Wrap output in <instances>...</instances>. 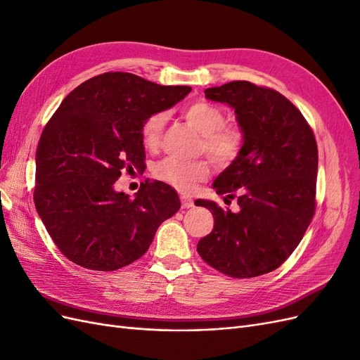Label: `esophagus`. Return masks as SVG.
Returning a JSON list of instances; mask_svg holds the SVG:
<instances>
[{
    "label": "esophagus",
    "mask_w": 360,
    "mask_h": 360,
    "mask_svg": "<svg viewBox=\"0 0 360 360\" xmlns=\"http://www.w3.org/2000/svg\"><path fill=\"white\" fill-rule=\"evenodd\" d=\"M181 207H183V209H192L193 201L188 197H181Z\"/></svg>",
    "instance_id": "esophagus-1"
}]
</instances>
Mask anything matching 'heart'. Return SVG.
I'll list each match as a JSON object with an SVG mask.
<instances>
[{
    "label": "heart",
    "mask_w": 360,
    "mask_h": 360,
    "mask_svg": "<svg viewBox=\"0 0 360 360\" xmlns=\"http://www.w3.org/2000/svg\"><path fill=\"white\" fill-rule=\"evenodd\" d=\"M183 117L201 135L198 150L201 153L204 151L216 165L226 167L237 159L242 150L243 135L238 127L225 124V115L219 108L198 102L188 106ZM165 123V112H155L146 118L141 127V141L147 150L155 151L159 148ZM155 176L179 192L191 193L198 186V183L210 176V165L205 160L180 162L165 159L156 165Z\"/></svg>",
    "instance_id": "1"
}]
</instances>
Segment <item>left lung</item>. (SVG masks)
<instances>
[{
    "mask_svg": "<svg viewBox=\"0 0 360 360\" xmlns=\"http://www.w3.org/2000/svg\"><path fill=\"white\" fill-rule=\"evenodd\" d=\"M231 106L242 150L213 181L217 195L237 198L238 210L198 200L213 214L210 234L197 245L207 264L231 278L278 269L297 248L315 212L319 150L307 120L285 96L248 81L204 91Z\"/></svg>",
    "mask_w": 360,
    "mask_h": 360,
    "instance_id": "8db88e82",
    "label": "left lung"
}]
</instances>
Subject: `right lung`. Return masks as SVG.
<instances>
[{"instance_id": "right-lung-1", "label": "right lung", "mask_w": 360, "mask_h": 360, "mask_svg": "<svg viewBox=\"0 0 360 360\" xmlns=\"http://www.w3.org/2000/svg\"><path fill=\"white\" fill-rule=\"evenodd\" d=\"M191 90L108 72L76 86L43 129L34 204L53 243L75 264L111 271L134 263L159 225L179 212V195L167 183L146 181L130 198L115 181L122 171L146 167V118Z\"/></svg>"}]
</instances>
